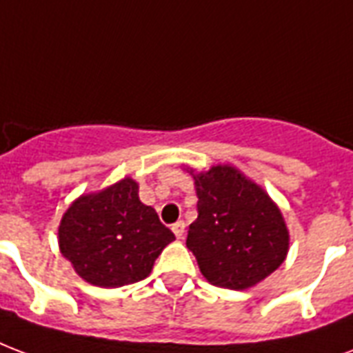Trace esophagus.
Instances as JSON below:
<instances>
[{
  "instance_id": "1",
  "label": "esophagus",
  "mask_w": 353,
  "mask_h": 353,
  "mask_svg": "<svg viewBox=\"0 0 353 353\" xmlns=\"http://www.w3.org/2000/svg\"><path fill=\"white\" fill-rule=\"evenodd\" d=\"M184 229H186V225H184V221H176V223L173 225L174 236L179 238V240H182V238H184Z\"/></svg>"
}]
</instances>
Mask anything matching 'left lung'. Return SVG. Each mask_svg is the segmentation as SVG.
<instances>
[{"mask_svg": "<svg viewBox=\"0 0 353 353\" xmlns=\"http://www.w3.org/2000/svg\"><path fill=\"white\" fill-rule=\"evenodd\" d=\"M197 219L186 245L208 283L229 290L256 287L285 262L290 245L285 217L274 199L230 163L197 173Z\"/></svg>", "mask_w": 353, "mask_h": 353, "instance_id": "obj_1", "label": "left lung"}]
</instances>
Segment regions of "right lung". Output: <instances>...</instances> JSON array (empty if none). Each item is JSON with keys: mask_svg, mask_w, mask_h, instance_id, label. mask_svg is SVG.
Listing matches in <instances>:
<instances>
[{"mask_svg": "<svg viewBox=\"0 0 353 353\" xmlns=\"http://www.w3.org/2000/svg\"><path fill=\"white\" fill-rule=\"evenodd\" d=\"M59 251L87 283L119 288L148 277L174 234L152 206L139 201V184L124 176L79 195L59 223Z\"/></svg>", "mask_w": 353, "mask_h": 353, "instance_id": "1", "label": "right lung"}]
</instances>
